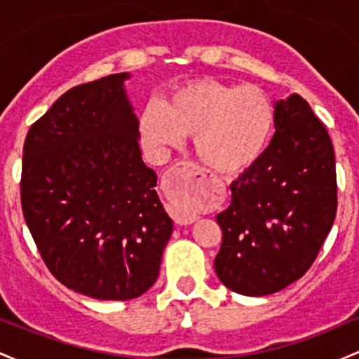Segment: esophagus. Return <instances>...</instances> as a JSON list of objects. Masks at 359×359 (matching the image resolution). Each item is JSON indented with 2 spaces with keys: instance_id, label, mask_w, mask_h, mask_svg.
Wrapping results in <instances>:
<instances>
[{
  "instance_id": "obj_1",
  "label": "esophagus",
  "mask_w": 359,
  "mask_h": 359,
  "mask_svg": "<svg viewBox=\"0 0 359 359\" xmlns=\"http://www.w3.org/2000/svg\"><path fill=\"white\" fill-rule=\"evenodd\" d=\"M175 167L179 174H182V189H180L179 196L174 199V203L170 204V216L174 217L177 224L187 226L197 219V214L192 212V209L189 208L185 199L196 192L197 185H199L204 175L199 170V167L192 162H179Z\"/></svg>"
}]
</instances>
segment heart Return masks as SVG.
Instances as JSON below:
<instances>
[{
    "label": "heart",
    "mask_w": 359,
    "mask_h": 359,
    "mask_svg": "<svg viewBox=\"0 0 359 359\" xmlns=\"http://www.w3.org/2000/svg\"><path fill=\"white\" fill-rule=\"evenodd\" d=\"M273 126V104L262 89L211 79L179 86L160 108L148 106L140 118L147 147L162 151L180 138H194L197 158L222 175L253 167L265 154Z\"/></svg>",
    "instance_id": "1"
}]
</instances>
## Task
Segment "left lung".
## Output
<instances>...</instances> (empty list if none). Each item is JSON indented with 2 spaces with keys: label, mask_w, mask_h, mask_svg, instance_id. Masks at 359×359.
I'll list each match as a JSON object with an SVG mask.
<instances>
[{
  "label": "left lung",
  "mask_w": 359,
  "mask_h": 359,
  "mask_svg": "<svg viewBox=\"0 0 359 359\" xmlns=\"http://www.w3.org/2000/svg\"><path fill=\"white\" fill-rule=\"evenodd\" d=\"M229 189L216 275L241 295L275 294L311 269L337 209L332 142L299 94L275 104L270 145Z\"/></svg>",
  "instance_id": "left-lung-1"
}]
</instances>
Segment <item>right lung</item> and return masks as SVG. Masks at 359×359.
Masks as SVG:
<instances>
[{"label":"right lung","instance_id":"right-lung-1","mask_svg":"<svg viewBox=\"0 0 359 359\" xmlns=\"http://www.w3.org/2000/svg\"><path fill=\"white\" fill-rule=\"evenodd\" d=\"M128 77L69 89L23 145L20 196L40 257L62 285L100 300L145 294L172 234L142 160Z\"/></svg>","mask_w":359,"mask_h":359}]
</instances>
